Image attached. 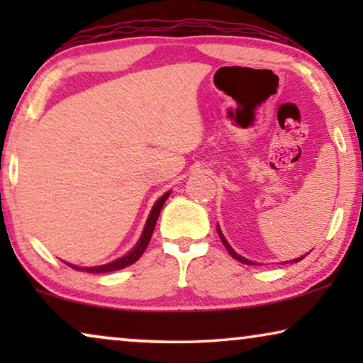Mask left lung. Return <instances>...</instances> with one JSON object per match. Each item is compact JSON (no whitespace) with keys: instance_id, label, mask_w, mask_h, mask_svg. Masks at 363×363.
Listing matches in <instances>:
<instances>
[{"instance_id":"obj_1","label":"left lung","mask_w":363,"mask_h":363,"mask_svg":"<svg viewBox=\"0 0 363 363\" xmlns=\"http://www.w3.org/2000/svg\"><path fill=\"white\" fill-rule=\"evenodd\" d=\"M216 230H218V235H220V240H221V242H223V245H225V247H226V250H228V252H230V256H231V257H235V259H236V261H240V262H245V264H247V266H256V264H257V262H255V261H250V259H246V257L240 256V255H238V252H236L235 250H233L230 242L226 241V238L223 236V233H221V228H220V225L216 226ZM304 257H306V255H304V256H301V257H296V259H292V261H289V262H299L301 259H304ZM284 264H287V262H284Z\"/></svg>"}]
</instances>
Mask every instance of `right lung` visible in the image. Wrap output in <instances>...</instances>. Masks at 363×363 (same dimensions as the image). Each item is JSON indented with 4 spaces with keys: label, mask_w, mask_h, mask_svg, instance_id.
Segmentation results:
<instances>
[{
    "label": "right lung",
    "mask_w": 363,
    "mask_h": 363,
    "mask_svg": "<svg viewBox=\"0 0 363 363\" xmlns=\"http://www.w3.org/2000/svg\"><path fill=\"white\" fill-rule=\"evenodd\" d=\"M170 193L172 191H167L165 195H162L160 198H158V200L155 201V205L152 206V211H150V215H148V218H147V223H145V226H143V231H142V236H140V240L137 241V245L132 247L130 251L127 252V255H123L122 257H118V259H113L112 262H107V264H101V266H91V267H81V266H76V264H71V262H66V264L69 266V267H72V269H76V271H84V272H99V274H101V272H111V271H118V269H123V267H127V266H130V264H133V262H135L138 257H140L142 255H143V251L147 250V246H148V242H150V238H152V233H153V230H155V225H157V220H158V215H160V211H162V208H163V205H165V201H167V198L170 196Z\"/></svg>",
    "instance_id": "obj_1"
}]
</instances>
